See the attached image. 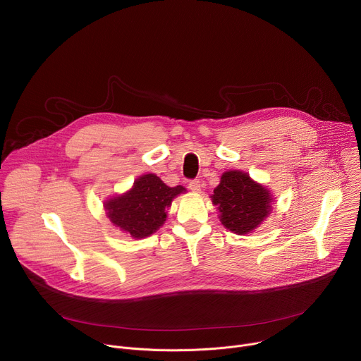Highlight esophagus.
Masks as SVG:
<instances>
[{"instance_id":"esophagus-1","label":"esophagus","mask_w":361,"mask_h":361,"mask_svg":"<svg viewBox=\"0 0 361 361\" xmlns=\"http://www.w3.org/2000/svg\"><path fill=\"white\" fill-rule=\"evenodd\" d=\"M188 188H190L192 192H200V191H201V181H200V180H192V181H190Z\"/></svg>"}]
</instances>
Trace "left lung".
<instances>
[{
    "label": "left lung",
    "instance_id": "left-lung-1",
    "mask_svg": "<svg viewBox=\"0 0 361 361\" xmlns=\"http://www.w3.org/2000/svg\"><path fill=\"white\" fill-rule=\"evenodd\" d=\"M221 224L234 234L252 233L273 212V194L247 173L228 170L210 195Z\"/></svg>",
    "mask_w": 361,
    "mask_h": 361
}]
</instances>
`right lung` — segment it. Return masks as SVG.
Here are the masks:
<instances>
[{"instance_id":"obj_1","label":"right lung","mask_w":361,"mask_h":361,"mask_svg":"<svg viewBox=\"0 0 361 361\" xmlns=\"http://www.w3.org/2000/svg\"><path fill=\"white\" fill-rule=\"evenodd\" d=\"M185 191L183 185L169 187L152 173L142 174L128 191L104 201L106 214L123 233L145 238L166 223L173 200Z\"/></svg>"}]
</instances>
